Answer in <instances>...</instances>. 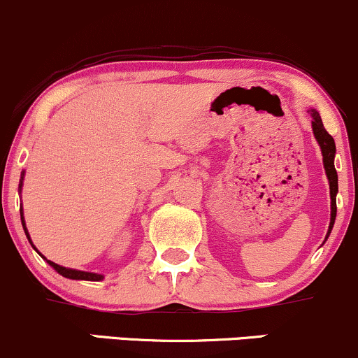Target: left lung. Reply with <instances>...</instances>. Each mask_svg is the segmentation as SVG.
Wrapping results in <instances>:
<instances>
[{
  "mask_svg": "<svg viewBox=\"0 0 358 358\" xmlns=\"http://www.w3.org/2000/svg\"><path fill=\"white\" fill-rule=\"evenodd\" d=\"M308 113H310L312 116V129H314V136L317 143L320 145L322 157H324V169H325V174H327L329 186H330V224H329L327 236H325V241H327L330 232H332L335 215H337V202H335V197H337V192H338V178H337V171H335V166H334L335 141L332 136L325 131L320 114L317 113L315 109H310Z\"/></svg>",
  "mask_w": 358,
  "mask_h": 358,
  "instance_id": "left-lung-1",
  "label": "left lung"
}]
</instances>
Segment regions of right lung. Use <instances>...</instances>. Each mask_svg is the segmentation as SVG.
<instances>
[{
	"label": "right lung",
	"instance_id": "right-lung-1",
	"mask_svg": "<svg viewBox=\"0 0 358 358\" xmlns=\"http://www.w3.org/2000/svg\"><path fill=\"white\" fill-rule=\"evenodd\" d=\"M23 176H24V172L23 174H21V180H20V191H21V187H23ZM20 213H21V224H23V229H24V234H26V237H28V241H29V244L33 245V242H31V237H29V232H28V229H26V224H24V217H23V207H21L20 209ZM33 249H36V247L33 245ZM39 254V252H38ZM41 255V254H39ZM43 257V255H41ZM43 259H46V257H43ZM46 262L50 264V266L55 268V271L57 272V273H61V275L63 277H66V279H73V280H92V282H99V280H103L104 277L101 275V273H94V272H85V271H76V268H68V267H63V266H59V264H55L52 262V260H48L46 259Z\"/></svg>",
	"mask_w": 358,
	"mask_h": 358
}]
</instances>
